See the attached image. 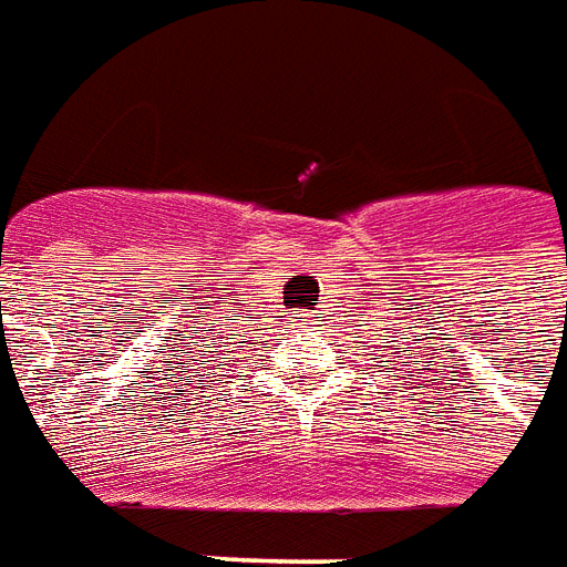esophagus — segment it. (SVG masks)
<instances>
[{
  "instance_id": "1",
  "label": "esophagus",
  "mask_w": 567,
  "mask_h": 567,
  "mask_svg": "<svg viewBox=\"0 0 567 567\" xmlns=\"http://www.w3.org/2000/svg\"><path fill=\"white\" fill-rule=\"evenodd\" d=\"M305 326H310V322H305Z\"/></svg>"
}]
</instances>
